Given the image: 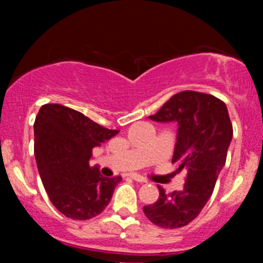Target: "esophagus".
<instances>
[{
    "label": "esophagus",
    "mask_w": 263,
    "mask_h": 263,
    "mask_svg": "<svg viewBox=\"0 0 263 263\" xmlns=\"http://www.w3.org/2000/svg\"><path fill=\"white\" fill-rule=\"evenodd\" d=\"M129 178H132V179H134V181L140 182V183H145V182H146V179H145L144 177L139 176V174H129Z\"/></svg>",
    "instance_id": "34e87169"
}]
</instances>
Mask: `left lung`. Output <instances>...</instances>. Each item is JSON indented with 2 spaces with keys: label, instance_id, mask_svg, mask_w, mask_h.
I'll return each mask as SVG.
<instances>
[{
  "label": "left lung",
  "instance_id": "1",
  "mask_svg": "<svg viewBox=\"0 0 263 263\" xmlns=\"http://www.w3.org/2000/svg\"><path fill=\"white\" fill-rule=\"evenodd\" d=\"M148 118L178 123L172 163L178 166L177 173L187 169V176L179 192L166 195L159 185L158 201L144 206V213L153 224L164 229L185 227L202 211L227 161L233 137L228 108L214 95L184 90Z\"/></svg>",
  "mask_w": 263,
  "mask_h": 263
}]
</instances>
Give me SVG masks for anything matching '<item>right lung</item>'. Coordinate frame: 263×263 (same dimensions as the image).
I'll list each match as a JSON object with an SVG mask.
<instances>
[{"mask_svg": "<svg viewBox=\"0 0 263 263\" xmlns=\"http://www.w3.org/2000/svg\"><path fill=\"white\" fill-rule=\"evenodd\" d=\"M117 134L65 105H42L34 122V155L49 200L61 214L89 220L107 208L122 177L105 178L89 161L92 148Z\"/></svg>", "mask_w": 263, "mask_h": 263, "instance_id": "right-lung-1", "label": "right lung"}]
</instances>
